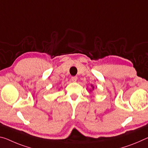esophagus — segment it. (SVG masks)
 I'll return each instance as SVG.
<instances>
[{"label":"esophagus","mask_w":148,"mask_h":148,"mask_svg":"<svg viewBox=\"0 0 148 148\" xmlns=\"http://www.w3.org/2000/svg\"><path fill=\"white\" fill-rule=\"evenodd\" d=\"M72 81L73 82H76L77 81V79H78V77L77 76H73L72 77Z\"/></svg>","instance_id":"obj_1"}]
</instances>
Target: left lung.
Returning <instances> with one entry per match:
<instances>
[{
	"label": "left lung",
	"instance_id": "8db88e82",
	"mask_svg": "<svg viewBox=\"0 0 148 148\" xmlns=\"http://www.w3.org/2000/svg\"><path fill=\"white\" fill-rule=\"evenodd\" d=\"M91 89H90V91H92L94 90V86H93L92 84H91Z\"/></svg>",
	"mask_w": 148,
	"mask_h": 148
}]
</instances>
